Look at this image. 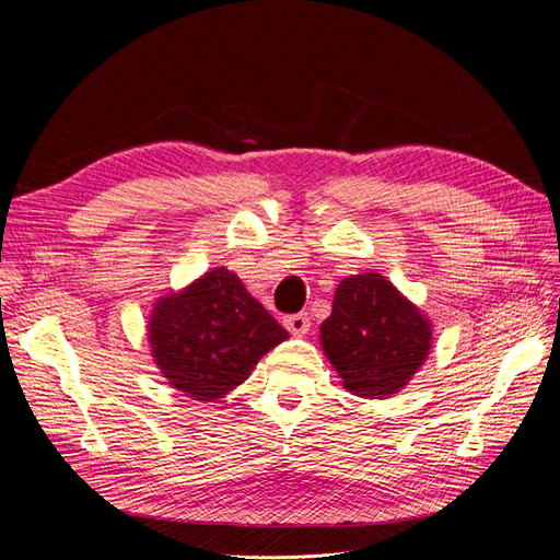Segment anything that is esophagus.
Instances as JSON below:
<instances>
[{
  "label": "esophagus",
  "mask_w": 560,
  "mask_h": 560,
  "mask_svg": "<svg viewBox=\"0 0 560 560\" xmlns=\"http://www.w3.org/2000/svg\"><path fill=\"white\" fill-rule=\"evenodd\" d=\"M283 327L292 334V336H304L311 329V317L306 313H295L283 317Z\"/></svg>",
  "instance_id": "34e87169"
}]
</instances>
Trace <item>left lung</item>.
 I'll return each mask as SVG.
<instances>
[{
    "label": "left lung",
    "mask_w": 560,
    "mask_h": 560,
    "mask_svg": "<svg viewBox=\"0 0 560 560\" xmlns=\"http://www.w3.org/2000/svg\"><path fill=\"white\" fill-rule=\"evenodd\" d=\"M319 342L349 393L378 399L399 393L427 361L431 322L386 277L365 272L336 288Z\"/></svg>",
    "instance_id": "1"
}]
</instances>
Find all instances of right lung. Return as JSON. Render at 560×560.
Wrapping results in <instances>:
<instances>
[{
  "instance_id": "right-lung-1",
  "label": "right lung",
  "mask_w": 560,
  "mask_h": 560,
  "mask_svg": "<svg viewBox=\"0 0 560 560\" xmlns=\"http://www.w3.org/2000/svg\"><path fill=\"white\" fill-rule=\"evenodd\" d=\"M147 331L167 384L197 401L220 399L241 386L260 357L288 338L226 268L161 298Z\"/></svg>"
}]
</instances>
